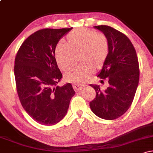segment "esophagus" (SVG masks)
<instances>
[{
    "label": "esophagus",
    "instance_id": "34e87169",
    "mask_svg": "<svg viewBox=\"0 0 153 153\" xmlns=\"http://www.w3.org/2000/svg\"><path fill=\"white\" fill-rule=\"evenodd\" d=\"M73 89L75 91H81L84 87H85V85H80V84H73Z\"/></svg>",
    "mask_w": 153,
    "mask_h": 153
}]
</instances>
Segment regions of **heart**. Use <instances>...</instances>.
<instances>
[{
  "label": "heart",
  "instance_id": "1",
  "mask_svg": "<svg viewBox=\"0 0 153 153\" xmlns=\"http://www.w3.org/2000/svg\"><path fill=\"white\" fill-rule=\"evenodd\" d=\"M80 52L79 59L82 64L70 69L65 75L67 81L75 84L82 83L94 72V65L99 68L106 61L109 53V43L104 34L87 28H80L71 31L66 37V42L61 41L54 50L57 65L63 71L71 68L73 53Z\"/></svg>",
  "mask_w": 153,
  "mask_h": 153
}]
</instances>
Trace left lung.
Wrapping results in <instances>:
<instances>
[{
    "instance_id": "8db88e82",
    "label": "left lung",
    "mask_w": 153,
    "mask_h": 153,
    "mask_svg": "<svg viewBox=\"0 0 153 153\" xmlns=\"http://www.w3.org/2000/svg\"><path fill=\"white\" fill-rule=\"evenodd\" d=\"M94 28L102 31L109 43V53L98 75L106 79L109 86L103 91L99 85L91 84L96 94L90 107L100 118L113 120L124 114L134 99L140 78L137 56L125 34L108 26Z\"/></svg>"
}]
</instances>
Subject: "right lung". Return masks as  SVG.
Listing matches in <instances>:
<instances>
[{
  "label": "right lung",
  "mask_w": 153,
  "mask_h": 153,
  "mask_svg": "<svg viewBox=\"0 0 153 153\" xmlns=\"http://www.w3.org/2000/svg\"><path fill=\"white\" fill-rule=\"evenodd\" d=\"M73 28L43 29L29 36L17 52L14 75L23 108L34 120L54 125L64 118L75 94L71 83L57 85L62 78L54 57L57 43Z\"/></svg>",
  "instance_id": "add662e5"
}]
</instances>
